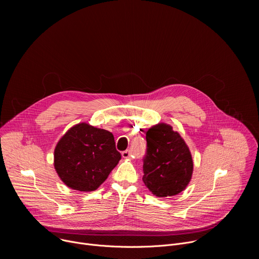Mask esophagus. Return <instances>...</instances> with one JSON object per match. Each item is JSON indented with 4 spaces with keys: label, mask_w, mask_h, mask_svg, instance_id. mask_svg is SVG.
<instances>
[{
    "label": "esophagus",
    "mask_w": 259,
    "mask_h": 259,
    "mask_svg": "<svg viewBox=\"0 0 259 259\" xmlns=\"http://www.w3.org/2000/svg\"><path fill=\"white\" fill-rule=\"evenodd\" d=\"M122 157L124 159H130L132 156H131V152L130 151H125L122 153Z\"/></svg>",
    "instance_id": "obj_1"
}]
</instances>
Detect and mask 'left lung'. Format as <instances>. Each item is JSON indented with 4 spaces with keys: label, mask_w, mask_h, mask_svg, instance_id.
<instances>
[{
    "label": "left lung",
    "mask_w": 259,
    "mask_h": 259,
    "mask_svg": "<svg viewBox=\"0 0 259 259\" xmlns=\"http://www.w3.org/2000/svg\"><path fill=\"white\" fill-rule=\"evenodd\" d=\"M145 138L142 180L146 188L159 198L172 197L186 190L194 170L186 141L165 123L150 128Z\"/></svg>",
    "instance_id": "left-lung-1"
}]
</instances>
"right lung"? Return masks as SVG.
I'll use <instances>...</instances> for the list:
<instances>
[{"mask_svg":"<svg viewBox=\"0 0 259 259\" xmlns=\"http://www.w3.org/2000/svg\"><path fill=\"white\" fill-rule=\"evenodd\" d=\"M121 160L113 133L80 123L57 142L54 168L66 187L80 191L97 190Z\"/></svg>","mask_w":259,"mask_h":259,"instance_id":"add662e5","label":"right lung"}]
</instances>
